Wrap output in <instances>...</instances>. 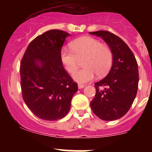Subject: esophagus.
<instances>
[{"label":"esophagus","mask_w":152,"mask_h":152,"mask_svg":"<svg viewBox=\"0 0 152 152\" xmlns=\"http://www.w3.org/2000/svg\"><path fill=\"white\" fill-rule=\"evenodd\" d=\"M84 86H85L84 84H81V83H79V84L78 85V88H83V87H84Z\"/></svg>","instance_id":"esophagus-1"}]
</instances>
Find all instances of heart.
<instances>
[{"instance_id": "b5f03b06", "label": "heart", "mask_w": 152, "mask_h": 152, "mask_svg": "<svg viewBox=\"0 0 152 152\" xmlns=\"http://www.w3.org/2000/svg\"><path fill=\"white\" fill-rule=\"evenodd\" d=\"M71 49L63 48L60 58L68 72L72 73L78 67L79 59L84 58V68L76 71L72 77L76 82L84 83L93 80L96 74H106L112 64V51L109 46L103 44L96 38L83 36L71 43Z\"/></svg>"}]
</instances>
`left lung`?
<instances>
[{"label": "left lung", "mask_w": 152, "mask_h": 152, "mask_svg": "<svg viewBox=\"0 0 152 152\" xmlns=\"http://www.w3.org/2000/svg\"><path fill=\"white\" fill-rule=\"evenodd\" d=\"M103 38L113 54V64L105 78L94 83L96 95L91 102L93 112L104 121L124 116L133 104L139 84L138 64L126 43L107 31L89 32ZM100 87H104L101 90Z\"/></svg>", "instance_id": "obj_1"}]
</instances>
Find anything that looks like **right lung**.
I'll return each instance as SVG.
<instances>
[{
  "label": "right lung",
  "mask_w": 152,
  "mask_h": 152,
  "mask_svg": "<svg viewBox=\"0 0 152 152\" xmlns=\"http://www.w3.org/2000/svg\"><path fill=\"white\" fill-rule=\"evenodd\" d=\"M69 33L50 30L35 38L20 61L22 96L38 118L56 121L69 112L78 85L63 66L60 53ZM40 61V65L37 61Z\"/></svg>",
  "instance_id": "add662e5"
}]
</instances>
